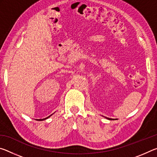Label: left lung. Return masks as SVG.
I'll list each match as a JSON object with an SVG mask.
<instances>
[{"mask_svg": "<svg viewBox=\"0 0 157 157\" xmlns=\"http://www.w3.org/2000/svg\"><path fill=\"white\" fill-rule=\"evenodd\" d=\"M105 118H107V119H108V120H114V119H113V118H107V117H105Z\"/></svg>", "mask_w": 157, "mask_h": 157, "instance_id": "1", "label": "left lung"}]
</instances>
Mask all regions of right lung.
<instances>
[{
  "instance_id": "obj_1",
  "label": "right lung",
  "mask_w": 157,
  "mask_h": 157,
  "mask_svg": "<svg viewBox=\"0 0 157 157\" xmlns=\"http://www.w3.org/2000/svg\"><path fill=\"white\" fill-rule=\"evenodd\" d=\"M53 114V113H52ZM52 114H51V115H50V116H49L48 117H47V118H43V119H39V120H38V121H44V120H46V119H47V118H49V117H50V116H51L52 115Z\"/></svg>"
}]
</instances>
